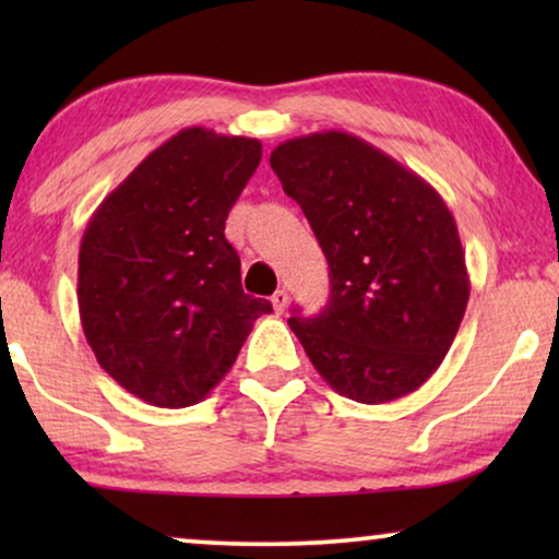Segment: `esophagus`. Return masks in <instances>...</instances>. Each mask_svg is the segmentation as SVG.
Returning <instances> with one entry per match:
<instances>
[{
    "label": "esophagus",
    "instance_id": "1",
    "mask_svg": "<svg viewBox=\"0 0 559 559\" xmlns=\"http://www.w3.org/2000/svg\"><path fill=\"white\" fill-rule=\"evenodd\" d=\"M287 302H289L287 289H277V293L272 295V308H274V312H277V316H282V312H285Z\"/></svg>",
    "mask_w": 559,
    "mask_h": 559
}]
</instances>
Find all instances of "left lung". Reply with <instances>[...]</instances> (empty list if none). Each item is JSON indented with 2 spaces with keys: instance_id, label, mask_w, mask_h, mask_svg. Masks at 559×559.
Here are the masks:
<instances>
[{
  "instance_id": "left-lung-1",
  "label": "left lung",
  "mask_w": 559,
  "mask_h": 559,
  "mask_svg": "<svg viewBox=\"0 0 559 559\" xmlns=\"http://www.w3.org/2000/svg\"><path fill=\"white\" fill-rule=\"evenodd\" d=\"M272 170L331 266L318 318H289L341 396L386 404L438 371L471 297L465 251L430 182L361 136L316 132L274 147Z\"/></svg>"
}]
</instances>
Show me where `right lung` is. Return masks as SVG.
<instances>
[{"label":"right lung","mask_w":559,"mask_h":559,"mask_svg":"<svg viewBox=\"0 0 559 559\" xmlns=\"http://www.w3.org/2000/svg\"><path fill=\"white\" fill-rule=\"evenodd\" d=\"M262 142L188 127L152 150L91 216L79 312L96 361L152 407L205 400L272 305L243 295L226 218Z\"/></svg>","instance_id":"obj_1"}]
</instances>
